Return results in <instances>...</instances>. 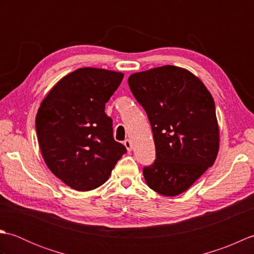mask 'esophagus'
Returning <instances> with one entry per match:
<instances>
[{"label": "esophagus", "instance_id": "obj_1", "mask_svg": "<svg viewBox=\"0 0 254 254\" xmlns=\"http://www.w3.org/2000/svg\"><path fill=\"white\" fill-rule=\"evenodd\" d=\"M123 144H124V146L127 147V152H131V150H132V142L130 141V139H126Z\"/></svg>", "mask_w": 254, "mask_h": 254}]
</instances>
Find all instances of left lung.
Here are the masks:
<instances>
[{
    "instance_id": "1",
    "label": "left lung",
    "mask_w": 254,
    "mask_h": 254,
    "mask_svg": "<svg viewBox=\"0 0 254 254\" xmlns=\"http://www.w3.org/2000/svg\"><path fill=\"white\" fill-rule=\"evenodd\" d=\"M127 83L146 111L154 135L156 159L143 168L145 181L161 195H179L217 157L213 97L195 75L174 65L134 73Z\"/></svg>"
}]
</instances>
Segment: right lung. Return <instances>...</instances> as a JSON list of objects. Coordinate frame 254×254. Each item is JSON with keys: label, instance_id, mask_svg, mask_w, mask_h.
Listing matches in <instances>:
<instances>
[{"label": "right lung", "instance_id": "obj_1", "mask_svg": "<svg viewBox=\"0 0 254 254\" xmlns=\"http://www.w3.org/2000/svg\"><path fill=\"white\" fill-rule=\"evenodd\" d=\"M123 79L120 72L83 67L67 74L42 100L36 131L48 168L76 191L109 179L127 148L113 138L106 102Z\"/></svg>", "mask_w": 254, "mask_h": 254}]
</instances>
